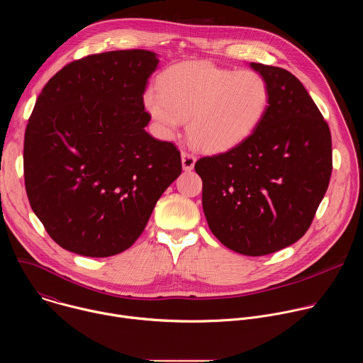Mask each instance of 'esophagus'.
<instances>
[{
  "mask_svg": "<svg viewBox=\"0 0 363 363\" xmlns=\"http://www.w3.org/2000/svg\"><path fill=\"white\" fill-rule=\"evenodd\" d=\"M181 161H182V168H184L185 171H191V169L194 168L195 162H196V158L194 157L192 153H189V152H186V150H182V153H181Z\"/></svg>",
  "mask_w": 363,
  "mask_h": 363,
  "instance_id": "obj_1",
  "label": "esophagus"
}]
</instances>
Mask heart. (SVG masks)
I'll list each match as a JSON object with an SVG mask.
<instances>
[{
    "instance_id": "obj_1",
    "label": "heart",
    "mask_w": 363,
    "mask_h": 363,
    "mask_svg": "<svg viewBox=\"0 0 363 363\" xmlns=\"http://www.w3.org/2000/svg\"><path fill=\"white\" fill-rule=\"evenodd\" d=\"M158 89L143 96L153 121L167 135L188 121L191 143L208 153L227 152L245 142L262 125L270 105V87L260 73L206 62L169 67L161 74Z\"/></svg>"
}]
</instances>
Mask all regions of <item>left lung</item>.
<instances>
[{
	"mask_svg": "<svg viewBox=\"0 0 363 363\" xmlns=\"http://www.w3.org/2000/svg\"><path fill=\"white\" fill-rule=\"evenodd\" d=\"M270 87L262 125L241 145L196 161L202 208L213 234L244 255H266L300 240L332 174L328 123L290 72L250 63Z\"/></svg>",
	"mask_w": 363,
	"mask_h": 363,
	"instance_id": "left-lung-1",
	"label": "left lung"
}]
</instances>
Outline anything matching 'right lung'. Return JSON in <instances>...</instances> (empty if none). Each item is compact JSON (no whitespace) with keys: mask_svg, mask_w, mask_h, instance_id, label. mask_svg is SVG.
I'll return each instance as SVG.
<instances>
[{"mask_svg":"<svg viewBox=\"0 0 363 363\" xmlns=\"http://www.w3.org/2000/svg\"><path fill=\"white\" fill-rule=\"evenodd\" d=\"M158 63L147 50L87 56L57 72L35 101L24 136L26 191L67 251L128 250L181 175L177 146L145 130L143 93Z\"/></svg>","mask_w":363,"mask_h":363,"instance_id":"1","label":"right lung"}]
</instances>
